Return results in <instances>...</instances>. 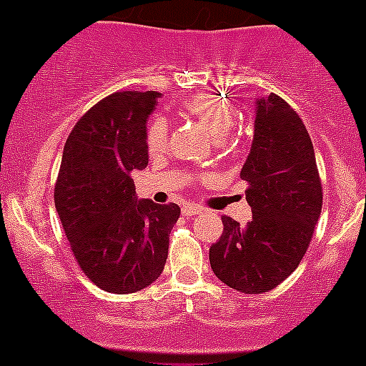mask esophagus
Listing matches in <instances>:
<instances>
[{"label":"esophagus","mask_w":366,"mask_h":366,"mask_svg":"<svg viewBox=\"0 0 366 366\" xmlns=\"http://www.w3.org/2000/svg\"><path fill=\"white\" fill-rule=\"evenodd\" d=\"M181 212H183V216H187V217H194V216H197V214L203 212V209L197 205H185L183 209H181Z\"/></svg>","instance_id":"34e87169"}]
</instances>
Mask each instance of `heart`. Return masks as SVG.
<instances>
[{
	"mask_svg": "<svg viewBox=\"0 0 366 366\" xmlns=\"http://www.w3.org/2000/svg\"><path fill=\"white\" fill-rule=\"evenodd\" d=\"M189 116L205 127L214 137H224L236 122V112L221 96L212 92H199L187 98L181 105ZM169 127L163 117H156L147 130V147L150 154H157L165 149Z\"/></svg>",
	"mask_w": 366,
	"mask_h": 366,
	"instance_id": "1",
	"label": "heart"
}]
</instances>
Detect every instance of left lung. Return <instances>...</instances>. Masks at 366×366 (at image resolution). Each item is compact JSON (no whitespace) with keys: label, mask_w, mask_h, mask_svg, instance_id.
I'll return each mask as SVG.
<instances>
[{"label":"left lung","mask_w":366,"mask_h":366,"mask_svg":"<svg viewBox=\"0 0 366 366\" xmlns=\"http://www.w3.org/2000/svg\"><path fill=\"white\" fill-rule=\"evenodd\" d=\"M252 221L223 216L210 247L214 274L234 290L261 294L287 280L303 259L321 214L323 192L312 139L296 110L276 94L256 99L250 154L241 169Z\"/></svg>","instance_id":"obj_1"}]
</instances>
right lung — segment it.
<instances>
[{
	"label": "right lung",
	"instance_id": "1",
	"mask_svg": "<svg viewBox=\"0 0 366 366\" xmlns=\"http://www.w3.org/2000/svg\"><path fill=\"white\" fill-rule=\"evenodd\" d=\"M159 92L110 94L65 143L54 201L85 276L105 292L130 294L163 272L176 203L137 199L132 172L149 165L147 119Z\"/></svg>",
	"mask_w": 366,
	"mask_h": 366
}]
</instances>
